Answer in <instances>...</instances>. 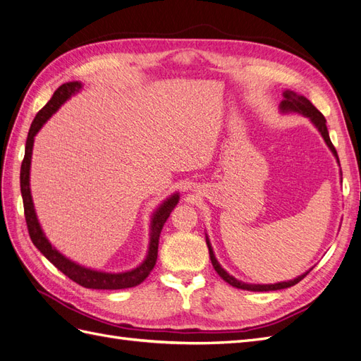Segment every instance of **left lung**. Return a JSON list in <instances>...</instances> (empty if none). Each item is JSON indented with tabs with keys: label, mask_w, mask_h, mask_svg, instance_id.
<instances>
[{
	"label": "left lung",
	"mask_w": 361,
	"mask_h": 361,
	"mask_svg": "<svg viewBox=\"0 0 361 361\" xmlns=\"http://www.w3.org/2000/svg\"><path fill=\"white\" fill-rule=\"evenodd\" d=\"M283 100L281 102V113H299L302 114L303 117H307L311 120V123L317 128V131L320 133V135L323 137V140H325V143L328 145V147L331 149V152L334 154L337 163L340 164L338 161V155H337V151L336 147L332 146L331 143V138H329V133H328V128H326V118L323 117V114L320 113V111L314 106L311 102L305 97V96H300L298 94V92H294L291 90H285L283 91ZM341 173V171H340ZM206 243H207V247H209V255H210V261H212V265H214L215 271L223 277V279L230 283L232 286H235V288H241V290H247V291H276V290H283V288H290V286L295 285L298 282H300L305 276H307L311 270L305 271L303 274L298 276L293 281H286V282H277V283H247V282H243V281H238L236 277H233L232 274H228L223 267H221V264L216 261L215 257V253H214V248H212L210 245V241H209V236L206 235Z\"/></svg>",
	"instance_id": "obj_1"
}]
</instances>
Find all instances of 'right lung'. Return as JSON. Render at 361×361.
I'll use <instances>...</instances> for the list:
<instances>
[{
  "label": "right lung",
  "mask_w": 361,
  "mask_h": 361,
  "mask_svg": "<svg viewBox=\"0 0 361 361\" xmlns=\"http://www.w3.org/2000/svg\"><path fill=\"white\" fill-rule=\"evenodd\" d=\"M80 90H82V82L79 80L62 84L56 91L53 92V96L47 102V105H45L38 114H36V117L32 122V126L29 129V135H27V142H25V154H24L21 173H20L21 195L24 202V215H25L27 228H29V235L32 238V243L35 244V247L38 248V250L47 257V259L56 267L58 270H61L63 274L68 276L71 281L85 286V288H92V290L131 288V286L142 283L154 269V265L157 262V255H159V239H160L161 228L166 223V219L169 218L173 207L178 204L180 201L178 193H173V195H171L169 198H166L161 204L154 210L152 218H151V226H149L151 227L149 247H147L145 261L138 267H135V269L129 271H122V273H106V271L92 270V269H88V267H84L75 261L68 259L67 256H63L59 250H56V248L51 245L47 236H45L33 206L32 192H30V166H32L35 135L39 133V129L44 126V123L47 122V120L56 113V111L66 104L71 96H75Z\"/></svg>",
  "instance_id": "right-lung-1"
}]
</instances>
